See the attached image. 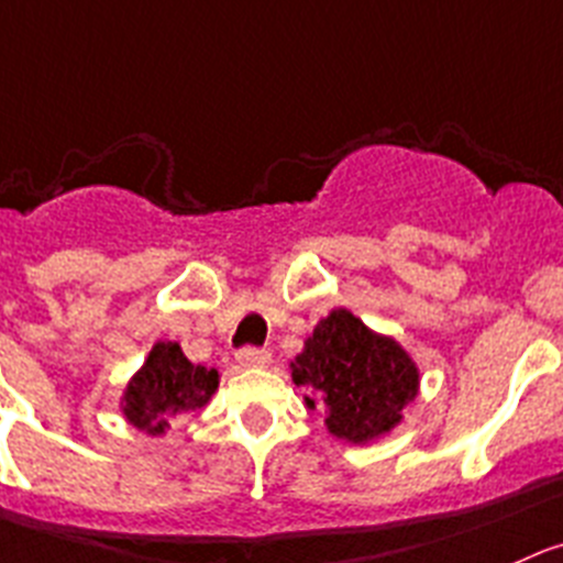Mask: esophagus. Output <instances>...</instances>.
<instances>
[{
    "label": "esophagus",
    "instance_id": "esophagus-1",
    "mask_svg": "<svg viewBox=\"0 0 563 563\" xmlns=\"http://www.w3.org/2000/svg\"><path fill=\"white\" fill-rule=\"evenodd\" d=\"M235 361H239V366H244V369H264V366L272 364V353H269V350H255V346H244V350H239Z\"/></svg>",
    "mask_w": 563,
    "mask_h": 563
}]
</instances>
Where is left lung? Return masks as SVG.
<instances>
[{
    "instance_id": "obj_1",
    "label": "left lung",
    "mask_w": 563,
    "mask_h": 563,
    "mask_svg": "<svg viewBox=\"0 0 563 563\" xmlns=\"http://www.w3.org/2000/svg\"><path fill=\"white\" fill-rule=\"evenodd\" d=\"M288 369L306 388V406L322 408L328 433L346 444H372L391 433L422 380L400 341L372 330L346 308L319 319Z\"/></svg>"
}]
</instances>
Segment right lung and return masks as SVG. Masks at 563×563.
Returning a JSON list of instances; mask_svg holds the SVG:
<instances>
[{
    "label": "right lung",
    "instance_id": "right-lung-1",
    "mask_svg": "<svg viewBox=\"0 0 563 563\" xmlns=\"http://www.w3.org/2000/svg\"><path fill=\"white\" fill-rule=\"evenodd\" d=\"M219 388V369L191 364L177 341H155L122 391V417L146 435H163L169 419L199 411Z\"/></svg>",
    "mask_w": 563,
    "mask_h": 563
}]
</instances>
